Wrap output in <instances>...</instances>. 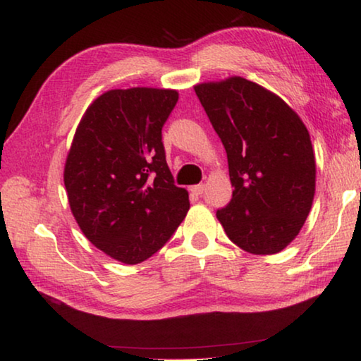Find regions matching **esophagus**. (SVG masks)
<instances>
[{"label": "esophagus", "instance_id": "esophagus-1", "mask_svg": "<svg viewBox=\"0 0 361 361\" xmlns=\"http://www.w3.org/2000/svg\"><path fill=\"white\" fill-rule=\"evenodd\" d=\"M191 191H192L194 194H197V196H201V194H204V191H205V185H196V186H192Z\"/></svg>", "mask_w": 361, "mask_h": 361}]
</instances>
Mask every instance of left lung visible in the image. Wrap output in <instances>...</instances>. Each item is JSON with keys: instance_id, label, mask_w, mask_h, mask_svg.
Returning <instances> with one entry per match:
<instances>
[{"instance_id": "8db88e82", "label": "left lung", "mask_w": 361, "mask_h": 361, "mask_svg": "<svg viewBox=\"0 0 361 361\" xmlns=\"http://www.w3.org/2000/svg\"><path fill=\"white\" fill-rule=\"evenodd\" d=\"M225 146L234 188L216 219L243 250L270 255L299 234L314 196L308 130L286 102L243 77L194 87Z\"/></svg>"}]
</instances>
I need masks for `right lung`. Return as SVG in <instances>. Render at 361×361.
I'll return each instance as SVG.
<instances>
[{"instance_id":"add662e5","label":"right lung","mask_w":361,"mask_h":361,"mask_svg":"<svg viewBox=\"0 0 361 361\" xmlns=\"http://www.w3.org/2000/svg\"><path fill=\"white\" fill-rule=\"evenodd\" d=\"M175 90H111L80 120L64 169L71 210L91 244L136 265L169 241L190 209L165 160Z\"/></svg>"}]
</instances>
